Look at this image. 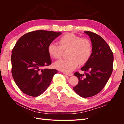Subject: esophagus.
<instances>
[{
  "label": "esophagus",
  "instance_id": "esophagus-1",
  "mask_svg": "<svg viewBox=\"0 0 124 124\" xmlns=\"http://www.w3.org/2000/svg\"><path fill=\"white\" fill-rule=\"evenodd\" d=\"M63 73L65 75H66V76H73V74H72V73H71L63 72Z\"/></svg>",
  "mask_w": 124,
  "mask_h": 124
}]
</instances>
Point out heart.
I'll use <instances>...</instances> for the list:
<instances>
[{
    "mask_svg": "<svg viewBox=\"0 0 124 124\" xmlns=\"http://www.w3.org/2000/svg\"><path fill=\"white\" fill-rule=\"evenodd\" d=\"M59 46L54 43L48 45L47 51L51 57L56 59H61L63 51L68 50L69 58L55 63L57 69L69 73L76 69L80 63L84 65L88 62L92 53V46L90 41L81 38L72 33H67L58 40Z\"/></svg>",
    "mask_w": 124,
    "mask_h": 124,
    "instance_id": "obj_1",
    "label": "heart"
}]
</instances>
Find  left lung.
<instances>
[{
	"instance_id": "8db88e82",
	"label": "left lung",
	"mask_w": 124,
	"mask_h": 124,
	"mask_svg": "<svg viewBox=\"0 0 124 124\" xmlns=\"http://www.w3.org/2000/svg\"><path fill=\"white\" fill-rule=\"evenodd\" d=\"M84 32L91 38L92 53L81 68L84 74L74 73L78 83L73 89L80 96L87 98L97 95L106 85L113 71L114 57L110 46L102 37L93 32Z\"/></svg>"
}]
</instances>
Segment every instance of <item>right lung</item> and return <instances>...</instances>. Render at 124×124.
Instances as JSON below:
<instances>
[{
	"instance_id": "1",
	"label": "right lung",
	"mask_w": 124,
	"mask_h": 124,
	"mask_svg": "<svg viewBox=\"0 0 124 124\" xmlns=\"http://www.w3.org/2000/svg\"><path fill=\"white\" fill-rule=\"evenodd\" d=\"M62 32L36 31L18 40L11 55L12 74L16 84L25 94L37 97L50 86L56 69L43 68L51 65L48 45Z\"/></svg>"
}]
</instances>
